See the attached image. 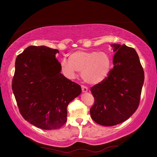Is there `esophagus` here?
<instances>
[{
    "mask_svg": "<svg viewBox=\"0 0 157 157\" xmlns=\"http://www.w3.org/2000/svg\"><path fill=\"white\" fill-rule=\"evenodd\" d=\"M82 92L84 93H86L88 91V89L84 86H82Z\"/></svg>",
    "mask_w": 157,
    "mask_h": 157,
    "instance_id": "34e87169",
    "label": "esophagus"
}]
</instances>
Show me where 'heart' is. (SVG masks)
<instances>
[{"label":"heart","mask_w":157,"mask_h":157,"mask_svg":"<svg viewBox=\"0 0 157 157\" xmlns=\"http://www.w3.org/2000/svg\"><path fill=\"white\" fill-rule=\"evenodd\" d=\"M63 71L73 78L75 72H80L86 83L95 85L107 78L111 67L109 56L105 52L77 51L68 56V61L63 59L61 63Z\"/></svg>","instance_id":"obj_1"}]
</instances>
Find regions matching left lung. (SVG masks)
<instances>
[{
  "label": "left lung",
  "instance_id": "1",
  "mask_svg": "<svg viewBox=\"0 0 157 157\" xmlns=\"http://www.w3.org/2000/svg\"><path fill=\"white\" fill-rule=\"evenodd\" d=\"M115 52L108 78L91 88L94 105L90 116L98 124L113 126L126 121L138 109L144 73L134 48L112 44Z\"/></svg>",
  "mask_w": 157,
  "mask_h": 157
}]
</instances>
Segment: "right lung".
<instances>
[{"label": "right lung", "mask_w": 157, "mask_h": 157, "mask_svg": "<svg viewBox=\"0 0 157 157\" xmlns=\"http://www.w3.org/2000/svg\"><path fill=\"white\" fill-rule=\"evenodd\" d=\"M59 50L30 46L19 55L12 90L25 120L43 129H59L67 119V107L81 86L63 75L56 59Z\"/></svg>", "instance_id": "right-lung-1"}]
</instances>
